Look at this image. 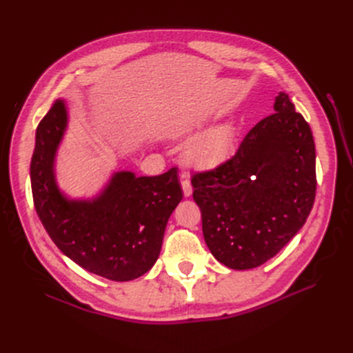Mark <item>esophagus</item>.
Segmentation results:
<instances>
[{"label": "esophagus", "instance_id": "esophagus-1", "mask_svg": "<svg viewBox=\"0 0 353 353\" xmlns=\"http://www.w3.org/2000/svg\"><path fill=\"white\" fill-rule=\"evenodd\" d=\"M181 185H183V193L185 197H190L191 193H193V187H191V183L183 175V181H181Z\"/></svg>", "mask_w": 353, "mask_h": 353}]
</instances>
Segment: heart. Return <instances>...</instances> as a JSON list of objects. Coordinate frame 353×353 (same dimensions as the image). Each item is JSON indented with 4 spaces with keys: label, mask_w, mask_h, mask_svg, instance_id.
Returning <instances> with one entry per match:
<instances>
[{
    "label": "heart",
    "mask_w": 353,
    "mask_h": 353,
    "mask_svg": "<svg viewBox=\"0 0 353 353\" xmlns=\"http://www.w3.org/2000/svg\"><path fill=\"white\" fill-rule=\"evenodd\" d=\"M237 128L221 123L191 141L185 150L187 162L197 169L212 170L227 163L236 152Z\"/></svg>",
    "instance_id": "1"
}]
</instances>
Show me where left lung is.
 Returning <instances> with one entry per match:
<instances>
[{"label": "left lung", "mask_w": 353, "mask_h": 353, "mask_svg": "<svg viewBox=\"0 0 353 353\" xmlns=\"http://www.w3.org/2000/svg\"><path fill=\"white\" fill-rule=\"evenodd\" d=\"M274 110L252 128L227 163L191 179L205 241L231 270H252L274 258L314 206L311 128L285 92L275 97Z\"/></svg>", "instance_id": "1"}]
</instances>
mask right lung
Listing matches in <instances>:
<instances>
[{
  "label": "right lung",
  "instance_id": "obj_1",
  "mask_svg": "<svg viewBox=\"0 0 353 353\" xmlns=\"http://www.w3.org/2000/svg\"><path fill=\"white\" fill-rule=\"evenodd\" d=\"M69 112L59 99L37 128L30 162L38 216L57 248L85 271L112 281H131L153 268L169 216L183 200L175 168L157 176L113 172L91 199H72L56 178L57 150Z\"/></svg>",
  "mask_w": 353,
  "mask_h": 353
}]
</instances>
